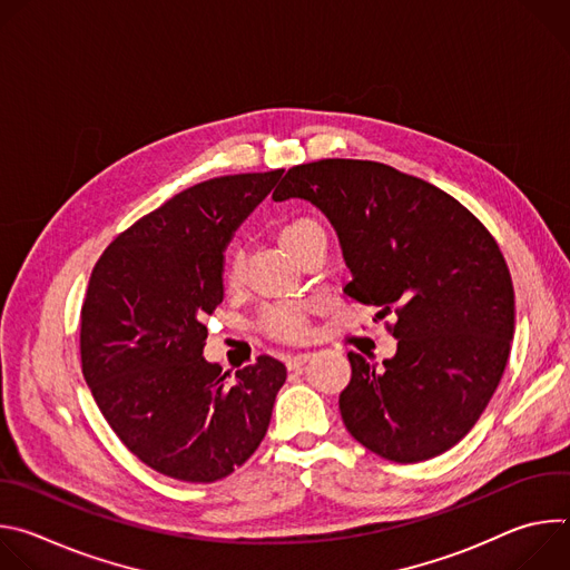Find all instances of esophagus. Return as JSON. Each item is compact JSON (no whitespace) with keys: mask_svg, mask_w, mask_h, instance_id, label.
Wrapping results in <instances>:
<instances>
[{"mask_svg":"<svg viewBox=\"0 0 570 570\" xmlns=\"http://www.w3.org/2000/svg\"><path fill=\"white\" fill-rule=\"evenodd\" d=\"M308 358H311L308 352H299V354H293V356L286 361V365H288V370H302V365H304Z\"/></svg>","mask_w":570,"mask_h":570,"instance_id":"esophagus-1","label":"esophagus"}]
</instances>
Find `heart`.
Returning a JSON list of instances; mask_svg holds the SVG:
<instances>
[{
  "instance_id": "1",
  "label": "heart",
  "mask_w": 570,
  "mask_h": 570,
  "mask_svg": "<svg viewBox=\"0 0 570 570\" xmlns=\"http://www.w3.org/2000/svg\"><path fill=\"white\" fill-rule=\"evenodd\" d=\"M322 236H324L322 225L306 216L291 218L279 227V243L293 257H297L311 240ZM240 277H243V255L238 248H229L223 262V279L229 288H234L240 284ZM306 311L308 306L304 302L271 304L259 315V330L279 341H299L308 334Z\"/></svg>"
}]
</instances>
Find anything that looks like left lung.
<instances>
[{"instance_id":"8db88e82","label":"left lung","mask_w":570,"mask_h":570,"mask_svg":"<svg viewBox=\"0 0 570 570\" xmlns=\"http://www.w3.org/2000/svg\"><path fill=\"white\" fill-rule=\"evenodd\" d=\"M275 200L304 198L338 232L343 293L394 315L383 367L350 352L341 415L356 442L413 464L458 444L490 403L514 336V286L497 238L435 185L370 159L288 169Z\"/></svg>"}]
</instances>
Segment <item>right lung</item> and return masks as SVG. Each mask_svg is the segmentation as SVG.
I'll use <instances>...</instances> for the list:
<instances>
[{
    "label": "right lung",
    "instance_id": "right-lung-1",
    "mask_svg": "<svg viewBox=\"0 0 570 570\" xmlns=\"http://www.w3.org/2000/svg\"><path fill=\"white\" fill-rule=\"evenodd\" d=\"M284 169L194 185L124 229L80 306V367L124 446L185 482L229 475L262 444L282 361L220 372L203 324L223 302V250Z\"/></svg>",
    "mask_w": 570,
    "mask_h": 570
}]
</instances>
